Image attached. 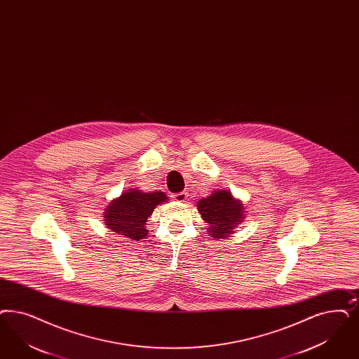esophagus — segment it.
Instances as JSON below:
<instances>
[{"mask_svg": "<svg viewBox=\"0 0 359 359\" xmlns=\"http://www.w3.org/2000/svg\"><path fill=\"white\" fill-rule=\"evenodd\" d=\"M187 192H179V194H175L173 195V198L176 200V201H179V203H183V201H186L187 200Z\"/></svg>", "mask_w": 359, "mask_h": 359, "instance_id": "obj_1", "label": "esophagus"}]
</instances>
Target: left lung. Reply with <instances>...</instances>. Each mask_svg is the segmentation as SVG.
Listing matches in <instances>:
<instances>
[{
  "mask_svg": "<svg viewBox=\"0 0 359 359\" xmlns=\"http://www.w3.org/2000/svg\"><path fill=\"white\" fill-rule=\"evenodd\" d=\"M198 213L208 223V235L225 238L235 233V229L245 220V208L241 200L233 198L231 191L217 189L210 196L198 201Z\"/></svg>",
  "mask_w": 359,
  "mask_h": 359,
  "instance_id": "left-lung-1",
  "label": "left lung"
}]
</instances>
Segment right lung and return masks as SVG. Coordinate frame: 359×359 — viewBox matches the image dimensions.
I'll list each match as a JSON object with an SVG mask.
<instances>
[{"label":"right lung","mask_w":359,"mask_h":359,"mask_svg":"<svg viewBox=\"0 0 359 359\" xmlns=\"http://www.w3.org/2000/svg\"><path fill=\"white\" fill-rule=\"evenodd\" d=\"M167 200L168 196L161 191L143 192L136 188L124 191L106 207L103 222L111 232L139 241L149 233L147 219L159 204Z\"/></svg>","instance_id":"add662e5"}]
</instances>
